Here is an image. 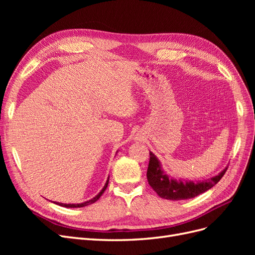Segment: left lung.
<instances>
[{
	"label": "left lung",
	"instance_id": "obj_1",
	"mask_svg": "<svg viewBox=\"0 0 255 255\" xmlns=\"http://www.w3.org/2000/svg\"><path fill=\"white\" fill-rule=\"evenodd\" d=\"M228 166L220 173L205 181L195 183L194 181L176 180L163 170L159 159L150 151V161L148 171H146V179H148L150 186L160 198L179 201V200L195 198L214 187L225 175Z\"/></svg>",
	"mask_w": 255,
	"mask_h": 255
}]
</instances>
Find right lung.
<instances>
[{
  "mask_svg": "<svg viewBox=\"0 0 255 255\" xmlns=\"http://www.w3.org/2000/svg\"><path fill=\"white\" fill-rule=\"evenodd\" d=\"M109 181H110V176H109V179H107V181H106V183H105V185H104V187L101 189V191H100L96 197H94L92 199L88 200V201H85V202H83V203H75V204H73V203L66 204V203H60V202H54V203L59 205V206H63V207H83V206L90 205V204H92V203H95L96 201H98L99 198L103 195V192L105 191V189H106V187H107V185H109Z\"/></svg>",
  "mask_w": 255,
  "mask_h": 255,
  "instance_id": "right-lung-1",
  "label": "right lung"
}]
</instances>
